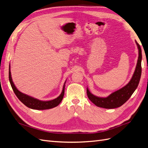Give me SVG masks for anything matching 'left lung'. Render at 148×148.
<instances>
[{"instance_id":"left-lung-1","label":"left lung","mask_w":148,"mask_h":148,"mask_svg":"<svg viewBox=\"0 0 148 148\" xmlns=\"http://www.w3.org/2000/svg\"><path fill=\"white\" fill-rule=\"evenodd\" d=\"M136 44L139 52L138 59L135 72H134L131 80L127 85H125L124 87L119 90L110 94L109 96L106 97H100L93 95L87 88V95L89 99L96 106L106 109L117 108V107L122 106L125 102H126L129 99V98L132 96L134 91L136 90L141 75L142 59L141 49L140 44L136 41Z\"/></svg>"}]
</instances>
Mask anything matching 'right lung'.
<instances>
[{"mask_svg":"<svg viewBox=\"0 0 148 148\" xmlns=\"http://www.w3.org/2000/svg\"><path fill=\"white\" fill-rule=\"evenodd\" d=\"M9 75V81L11 84V86L13 89V92H15V95L18 98V99L23 103V104H24L26 107H29L30 109H35V110H46V109H52L59 105L62 101V99H63L64 92H65V82L64 85L63 89H62V92L59 97H57V98H56V99L51 101H40L39 99H36V98H34L33 97L26 95L25 94L22 93L20 91L18 90L17 88L15 87L14 83H13L12 81L10 69H9V75Z\"/></svg>","mask_w":148,"mask_h":148,"instance_id":"right-lung-1","label":"right lung"}]
</instances>
